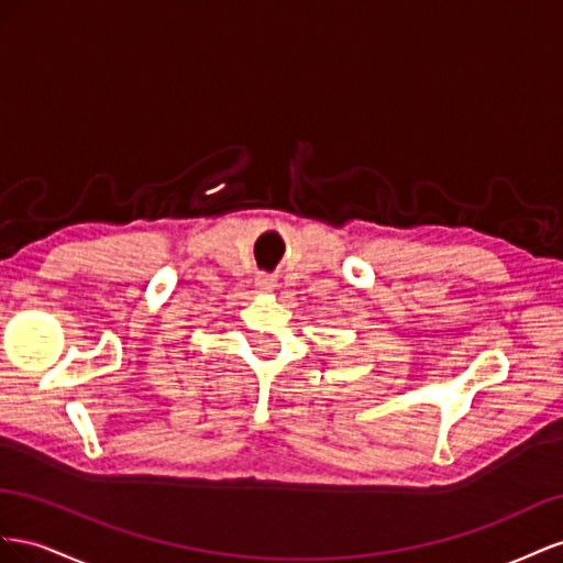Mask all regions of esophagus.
Returning <instances> with one entry per match:
<instances>
[{
  "instance_id": "esophagus-1",
  "label": "esophagus",
  "mask_w": 563,
  "mask_h": 563,
  "mask_svg": "<svg viewBox=\"0 0 563 563\" xmlns=\"http://www.w3.org/2000/svg\"><path fill=\"white\" fill-rule=\"evenodd\" d=\"M256 287H260L262 292H273L276 290V280H273L271 276H260L256 278Z\"/></svg>"
}]
</instances>
